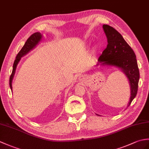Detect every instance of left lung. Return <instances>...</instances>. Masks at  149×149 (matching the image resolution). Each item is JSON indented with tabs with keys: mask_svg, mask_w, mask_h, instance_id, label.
<instances>
[{
	"mask_svg": "<svg viewBox=\"0 0 149 149\" xmlns=\"http://www.w3.org/2000/svg\"><path fill=\"white\" fill-rule=\"evenodd\" d=\"M103 29L108 44L100 56L96 66L100 65L113 67L120 69L125 74L130 85L131 96L127 105L129 107L137 94L140 79L136 55L121 34L115 29L108 25H103ZM96 115L100 116L97 113Z\"/></svg>",
	"mask_w": 149,
	"mask_h": 149,
	"instance_id": "8db88e82",
	"label": "left lung"
}]
</instances>
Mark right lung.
<instances>
[{"mask_svg": "<svg viewBox=\"0 0 149 149\" xmlns=\"http://www.w3.org/2000/svg\"><path fill=\"white\" fill-rule=\"evenodd\" d=\"M42 35L40 32H36L33 33L32 35L26 40L25 44H24V46L22 48V49L20 50V51L18 53V54H17L15 62H14V64H13L12 74L11 76H10V79H9V86L11 91L13 89L12 88L13 79L15 74L17 65H18V63L19 62L21 58L25 56V55H26L27 53H29L31 50H32L33 49V48H35L37 45L39 44L40 41L42 40Z\"/></svg>", "mask_w": 149, "mask_h": 149, "instance_id": "1", "label": "right lung"}]
</instances>
